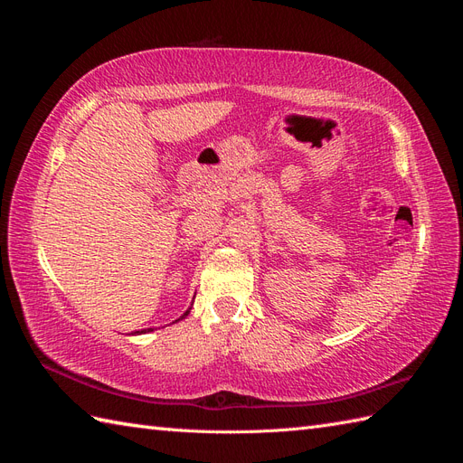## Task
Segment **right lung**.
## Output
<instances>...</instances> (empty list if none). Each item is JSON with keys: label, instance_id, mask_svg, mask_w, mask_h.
I'll use <instances>...</instances> for the list:
<instances>
[{"label": "right lung", "instance_id": "obj_1", "mask_svg": "<svg viewBox=\"0 0 463 463\" xmlns=\"http://www.w3.org/2000/svg\"><path fill=\"white\" fill-rule=\"evenodd\" d=\"M189 315V311H185L184 313V317H181V318H185ZM181 318H177V320H181ZM150 330H154V328H146V330H141V332H137V334H143V332H150Z\"/></svg>", "mask_w": 463, "mask_h": 463}]
</instances>
